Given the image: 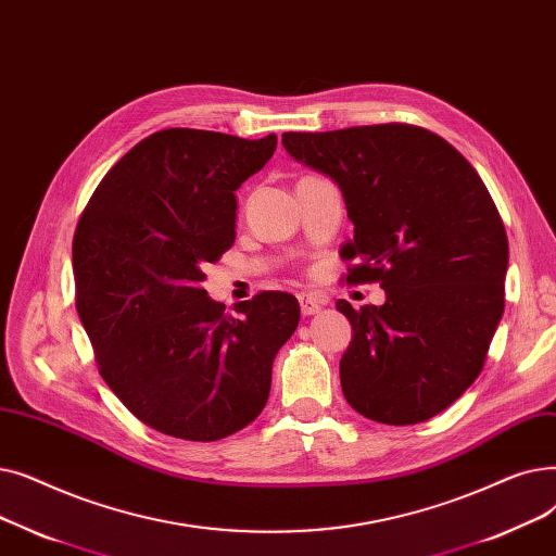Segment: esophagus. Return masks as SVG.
Listing matches in <instances>:
<instances>
[{
    "instance_id": "esophagus-1",
    "label": "esophagus",
    "mask_w": 556,
    "mask_h": 556,
    "mask_svg": "<svg viewBox=\"0 0 556 556\" xmlns=\"http://www.w3.org/2000/svg\"><path fill=\"white\" fill-rule=\"evenodd\" d=\"M299 303H301V312L303 316H312V314H319L324 307V301L316 299L314 294H299Z\"/></svg>"
}]
</instances>
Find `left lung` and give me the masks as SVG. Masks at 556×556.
<instances>
[{"label":"left lung","instance_id":"1","mask_svg":"<svg viewBox=\"0 0 556 556\" xmlns=\"http://www.w3.org/2000/svg\"><path fill=\"white\" fill-rule=\"evenodd\" d=\"M282 147L346 203V282L378 280L387 296L337 303L353 326L339 362L349 405L387 426L437 416L480 376L505 312L509 244L486 185L453 144L409 124L282 134Z\"/></svg>","mask_w":556,"mask_h":556}]
</instances>
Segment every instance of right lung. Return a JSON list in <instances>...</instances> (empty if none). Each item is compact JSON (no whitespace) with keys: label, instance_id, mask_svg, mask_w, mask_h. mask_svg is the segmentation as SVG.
Wrapping results in <instances>:
<instances>
[{"label":"right lung","instance_id":"obj_1","mask_svg":"<svg viewBox=\"0 0 556 556\" xmlns=\"http://www.w3.org/2000/svg\"><path fill=\"white\" fill-rule=\"evenodd\" d=\"M276 144V134L157 130L103 176L76 226V309L99 374L157 432L217 441L267 405L299 301L262 292L235 303V316L201 282L203 264L235 242V190Z\"/></svg>","mask_w":556,"mask_h":556}]
</instances>
